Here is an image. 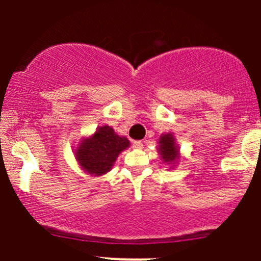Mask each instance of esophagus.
Instances as JSON below:
<instances>
[{
    "instance_id": "1",
    "label": "esophagus",
    "mask_w": 261,
    "mask_h": 261,
    "mask_svg": "<svg viewBox=\"0 0 261 261\" xmlns=\"http://www.w3.org/2000/svg\"><path fill=\"white\" fill-rule=\"evenodd\" d=\"M143 143L141 141H134V147L135 149H143Z\"/></svg>"
}]
</instances>
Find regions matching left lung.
Here are the masks:
<instances>
[{"label":"left lung","mask_w":261,"mask_h":261,"mask_svg":"<svg viewBox=\"0 0 261 261\" xmlns=\"http://www.w3.org/2000/svg\"><path fill=\"white\" fill-rule=\"evenodd\" d=\"M158 152L162 162L169 165V169H173L180 162V147L172 133H165L160 135L158 140Z\"/></svg>","instance_id":"1"}]
</instances>
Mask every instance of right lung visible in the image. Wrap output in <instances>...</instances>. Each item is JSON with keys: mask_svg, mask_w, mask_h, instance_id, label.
Instances as JSON below:
<instances>
[{"mask_svg": "<svg viewBox=\"0 0 261 261\" xmlns=\"http://www.w3.org/2000/svg\"><path fill=\"white\" fill-rule=\"evenodd\" d=\"M127 147H130L127 138L115 133L111 126L103 125L92 135L82 138L74 149V156L84 173L101 177L112 169L120 152Z\"/></svg>", "mask_w": 261, "mask_h": 261, "instance_id": "right-lung-1", "label": "right lung"}]
</instances>
